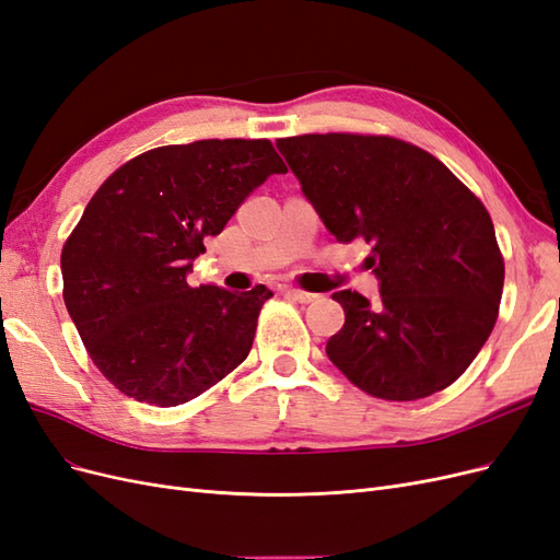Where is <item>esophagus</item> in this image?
I'll return each mask as SVG.
<instances>
[{
    "instance_id": "34e87169",
    "label": "esophagus",
    "mask_w": 560,
    "mask_h": 560,
    "mask_svg": "<svg viewBox=\"0 0 560 560\" xmlns=\"http://www.w3.org/2000/svg\"><path fill=\"white\" fill-rule=\"evenodd\" d=\"M284 296H290L299 303H313L319 299V294H313V292H306V290H294V287H287L284 290Z\"/></svg>"
}]
</instances>
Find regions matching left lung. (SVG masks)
Returning <instances> with one entry per match:
<instances>
[{
    "label": "left lung",
    "instance_id": "8db88e82",
    "mask_svg": "<svg viewBox=\"0 0 560 560\" xmlns=\"http://www.w3.org/2000/svg\"><path fill=\"white\" fill-rule=\"evenodd\" d=\"M303 194L338 243L371 247L381 299L331 294L346 311L327 354L366 395L413 401L474 362L500 313L504 259L483 202L448 167L389 135L278 140Z\"/></svg>",
    "mask_w": 560,
    "mask_h": 560
}]
</instances>
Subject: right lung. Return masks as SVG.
Returning <instances> with one entry per match:
<instances>
[{"instance_id": "obj_1", "label": "right lung", "mask_w": 560, "mask_h": 560, "mask_svg": "<svg viewBox=\"0 0 560 560\" xmlns=\"http://www.w3.org/2000/svg\"><path fill=\"white\" fill-rule=\"evenodd\" d=\"M287 165L268 140L149 149L114 171L62 245V299L93 364L124 395L191 401L252 348L264 284L229 292L186 282L202 241Z\"/></svg>"}]
</instances>
